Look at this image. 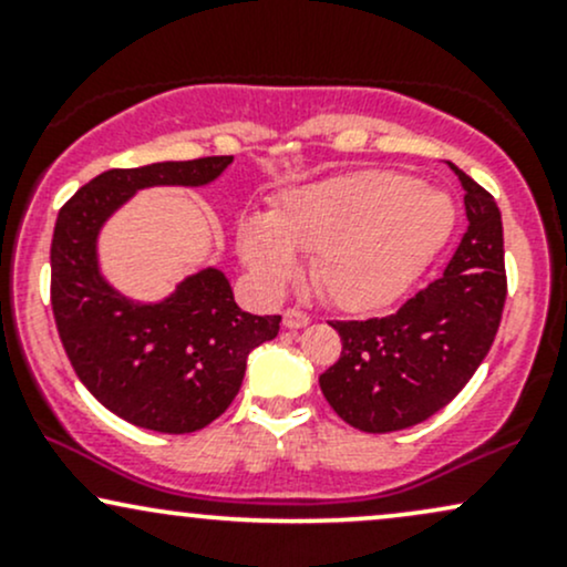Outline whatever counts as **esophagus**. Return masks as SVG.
<instances>
[{"mask_svg": "<svg viewBox=\"0 0 567 567\" xmlns=\"http://www.w3.org/2000/svg\"><path fill=\"white\" fill-rule=\"evenodd\" d=\"M311 320H309V315H306V311H301V309H288L282 315V324L288 330H301V328H306V324H309Z\"/></svg>", "mask_w": 567, "mask_h": 567, "instance_id": "1", "label": "esophagus"}]
</instances>
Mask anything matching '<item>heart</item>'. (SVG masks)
<instances>
[{"instance_id":"1","label":"heart","mask_w":567,"mask_h":567,"mask_svg":"<svg viewBox=\"0 0 567 567\" xmlns=\"http://www.w3.org/2000/svg\"><path fill=\"white\" fill-rule=\"evenodd\" d=\"M455 229L445 192L392 171H354L290 186L264 216L237 220V252L266 292L311 279L343 311H379L400 301Z\"/></svg>"}]
</instances>
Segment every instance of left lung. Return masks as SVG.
<instances>
[{
  "mask_svg": "<svg viewBox=\"0 0 567 567\" xmlns=\"http://www.w3.org/2000/svg\"><path fill=\"white\" fill-rule=\"evenodd\" d=\"M464 186L466 226L451 264L394 315L333 322L341 357L320 375L330 408L370 434L400 432L453 400L491 351L506 301L496 199L447 162Z\"/></svg>",
  "mask_w": 567,
  "mask_h": 567,
  "instance_id": "obj_1",
  "label": "left lung"
}]
</instances>
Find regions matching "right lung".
<instances>
[{"label":"right lung","instance_id":"obj_1","mask_svg":"<svg viewBox=\"0 0 567 567\" xmlns=\"http://www.w3.org/2000/svg\"><path fill=\"white\" fill-rule=\"evenodd\" d=\"M229 165L202 157L106 171L58 213L50 269L63 349L90 394L141 429L188 434L216 421L243 386L250 351L279 333V317L239 309L216 266L157 301L127 296L101 269V234L135 194L210 186Z\"/></svg>","mask_w":567,"mask_h":567}]
</instances>
